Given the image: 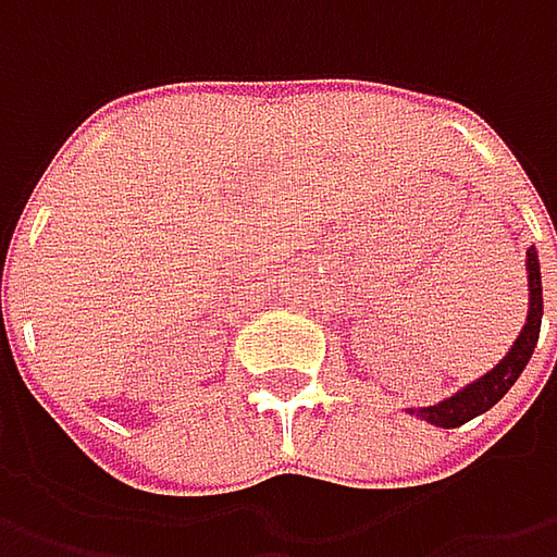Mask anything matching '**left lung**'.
Listing matches in <instances>:
<instances>
[{
  "label": "left lung",
  "mask_w": 557,
  "mask_h": 557,
  "mask_svg": "<svg viewBox=\"0 0 557 557\" xmlns=\"http://www.w3.org/2000/svg\"><path fill=\"white\" fill-rule=\"evenodd\" d=\"M527 282H530L527 325L503 362L493 372L483 374L481 381L468 384L461 394L449 396V399H443L437 406H428V409H412V416H421L424 421L437 424V428H459V424L471 421L474 416L493 409L508 394V387L518 381V374L524 372V366L530 362L533 347L540 341V325H543V278H540V260H536V250L533 247L527 250Z\"/></svg>",
  "instance_id": "left-lung-1"
}]
</instances>
